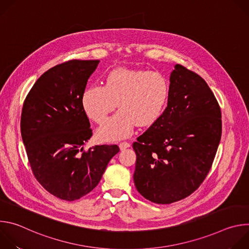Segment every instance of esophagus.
<instances>
[{
  "mask_svg": "<svg viewBox=\"0 0 249 249\" xmlns=\"http://www.w3.org/2000/svg\"><path fill=\"white\" fill-rule=\"evenodd\" d=\"M130 146H131V145L128 143V142H121V143L119 144V148H120L121 151H123V150L129 148Z\"/></svg>",
  "mask_w": 249,
  "mask_h": 249,
  "instance_id": "esophagus-1",
  "label": "esophagus"
}]
</instances>
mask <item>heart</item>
Masks as SVG:
<instances>
[{"label":"heart","instance_id":"heart-1","mask_svg":"<svg viewBox=\"0 0 249 249\" xmlns=\"http://www.w3.org/2000/svg\"><path fill=\"white\" fill-rule=\"evenodd\" d=\"M168 83L155 71L117 68L106 77L105 86L93 85L83 94L87 115L101 124L119 105L120 110L97 131L103 141H115L132 135L134 128L150 126L161 115L168 97Z\"/></svg>","mask_w":249,"mask_h":249}]
</instances>
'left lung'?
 I'll list each match as a JSON object with an SVG mask.
<instances>
[{"label": "left lung", "instance_id": "obj_1", "mask_svg": "<svg viewBox=\"0 0 249 249\" xmlns=\"http://www.w3.org/2000/svg\"><path fill=\"white\" fill-rule=\"evenodd\" d=\"M167 106L133 143L138 192L157 204L192 194L205 180L222 136V112L207 83L176 64L170 74Z\"/></svg>", "mask_w": 249, "mask_h": 249}]
</instances>
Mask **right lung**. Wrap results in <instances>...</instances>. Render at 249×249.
I'll return each instance as SVG.
<instances>
[{
	"label": "right lung",
	"instance_id": "obj_1",
	"mask_svg": "<svg viewBox=\"0 0 249 249\" xmlns=\"http://www.w3.org/2000/svg\"><path fill=\"white\" fill-rule=\"evenodd\" d=\"M98 63L70 60L49 69L23 101L20 132L32 173L62 200H78L92 191L120 151L117 145L84 150L92 130L83 94Z\"/></svg>",
	"mask_w": 249,
	"mask_h": 249
}]
</instances>
